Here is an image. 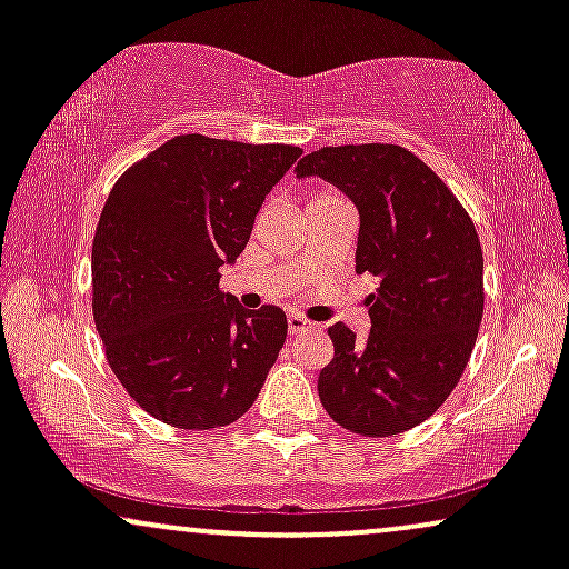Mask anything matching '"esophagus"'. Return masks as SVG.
Segmentation results:
<instances>
[{
    "mask_svg": "<svg viewBox=\"0 0 569 569\" xmlns=\"http://www.w3.org/2000/svg\"><path fill=\"white\" fill-rule=\"evenodd\" d=\"M310 329H316V323H310L307 318L297 316V312H291V316H289V331H291V335H302V331H310Z\"/></svg>",
    "mask_w": 569,
    "mask_h": 569,
    "instance_id": "obj_1",
    "label": "esophagus"
}]
</instances>
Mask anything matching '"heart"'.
Returning a JSON list of instances; mask_svg holds the SVG:
<instances>
[{
	"label": "heart",
	"instance_id": "obj_1",
	"mask_svg": "<svg viewBox=\"0 0 569 569\" xmlns=\"http://www.w3.org/2000/svg\"><path fill=\"white\" fill-rule=\"evenodd\" d=\"M331 194H335V192H329V189H321V192L312 194V198H310V202H307V206H312V202H318V200H323V198H331Z\"/></svg>",
	"mask_w": 569,
	"mask_h": 569
}]
</instances>
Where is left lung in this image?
<instances>
[{
	"mask_svg": "<svg viewBox=\"0 0 569 569\" xmlns=\"http://www.w3.org/2000/svg\"><path fill=\"white\" fill-rule=\"evenodd\" d=\"M297 176H321L356 202V272L380 278L367 302V342L342 321L318 396L352 433L396 436L447 401L479 337L485 257L452 189L398 143H345L305 154Z\"/></svg>",
	"mask_w": 569,
	"mask_h": 569,
	"instance_id": "1",
	"label": "left lung"
}]
</instances>
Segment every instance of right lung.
<instances>
[{
	"instance_id": "1",
	"label": "right lung",
	"mask_w": 569,
	"mask_h": 569,
	"mask_svg": "<svg viewBox=\"0 0 569 569\" xmlns=\"http://www.w3.org/2000/svg\"><path fill=\"white\" fill-rule=\"evenodd\" d=\"M302 149L173 136L117 179L93 238V321L107 361L154 420L230 426L286 342V312L219 289L264 194Z\"/></svg>"
}]
</instances>
